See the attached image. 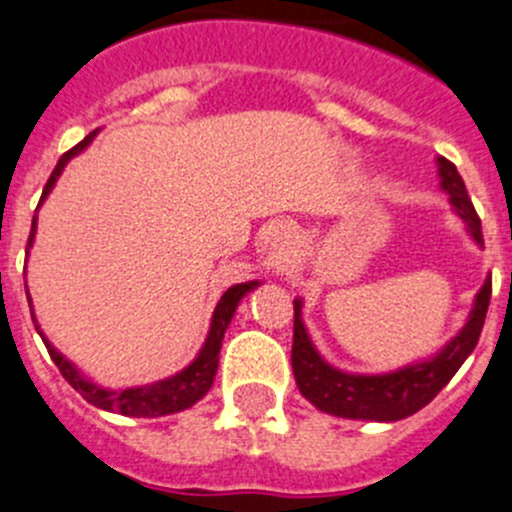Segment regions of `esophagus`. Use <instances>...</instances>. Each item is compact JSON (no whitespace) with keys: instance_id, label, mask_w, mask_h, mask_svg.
<instances>
[{"instance_id":"obj_1","label":"esophagus","mask_w":512,"mask_h":512,"mask_svg":"<svg viewBox=\"0 0 512 512\" xmlns=\"http://www.w3.org/2000/svg\"><path fill=\"white\" fill-rule=\"evenodd\" d=\"M285 237H290V235H285ZM285 237H277V245H275V252H272L270 257H267V267H270L272 272H282L285 270Z\"/></svg>"}]
</instances>
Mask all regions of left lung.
Returning a JSON list of instances; mask_svg holds the SVG:
<instances>
[{"mask_svg":"<svg viewBox=\"0 0 512 512\" xmlns=\"http://www.w3.org/2000/svg\"><path fill=\"white\" fill-rule=\"evenodd\" d=\"M440 187L450 195L455 212L465 220L470 237L483 245L480 217L470 202L465 182L458 167L445 157H438ZM493 282L485 280L483 290L475 297L468 322L463 330L433 357V360L408 365L388 375H350L327 365L312 347L310 335L302 325V302L295 300V330H292V372L300 393L322 413L350 420H377L393 423L415 415L430 403L460 370L470 352L475 350L488 315Z\"/></svg>","mask_w":512,"mask_h":512,"instance_id":"1","label":"left lung"}]
</instances>
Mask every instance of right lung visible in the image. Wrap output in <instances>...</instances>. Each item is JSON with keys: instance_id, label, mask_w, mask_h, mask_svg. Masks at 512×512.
I'll return each mask as SVG.
<instances>
[{"instance_id": "1", "label": "right lung", "mask_w": 512, "mask_h": 512, "mask_svg": "<svg viewBox=\"0 0 512 512\" xmlns=\"http://www.w3.org/2000/svg\"><path fill=\"white\" fill-rule=\"evenodd\" d=\"M92 137H94V132H92V135L84 137V140L79 142L77 147H72V150L64 152V155L59 157L57 167H54L52 175H49V180H47V185H44L42 200L49 195V190L54 187V182H57L59 172L64 170V165L69 162V157H74L77 152H82L84 147L92 142ZM42 200H39V202H42ZM34 227H37V217L32 220V232H29L27 247L32 245ZM257 285H260L257 280L232 285L230 290H227L225 295L220 297V302H217L215 315H212L210 335H207L205 345H202L200 355L195 357V362H192V365H187L182 372H177V375L167 377V380L155 382V385H147V388H127V390L97 388L94 382L84 380V377L79 375L77 370H74L72 362L64 360V357L59 355V352L54 350L52 345H49L47 337H44L42 330H39V325H34V327H37V332L42 335L44 345H47L49 357H52L54 365L59 367V372H62L64 380H67L69 385H72V388L77 390V393L82 395L84 400H87V403H92L94 408L114 410V413H119V415H130V418H157V415L180 413V410L192 408L197 400L205 398L207 390H210L212 382H215L217 362H220L222 337H225L227 325H230L232 315H235L237 302H240L242 297L247 295V292L255 290Z\"/></svg>"}]
</instances>
